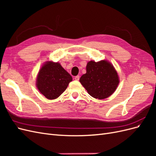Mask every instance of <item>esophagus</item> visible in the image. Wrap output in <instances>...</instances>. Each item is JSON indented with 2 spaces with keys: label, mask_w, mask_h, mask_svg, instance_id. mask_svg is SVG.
<instances>
[{
  "label": "esophagus",
  "mask_w": 156,
  "mask_h": 156,
  "mask_svg": "<svg viewBox=\"0 0 156 156\" xmlns=\"http://www.w3.org/2000/svg\"><path fill=\"white\" fill-rule=\"evenodd\" d=\"M74 79H75V80H76V81H79V75H77V76H75L74 77Z\"/></svg>",
  "instance_id": "esophagus-1"
}]
</instances>
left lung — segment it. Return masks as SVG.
Here are the masks:
<instances>
[{"label": "left lung", "instance_id": "left-lung-1", "mask_svg": "<svg viewBox=\"0 0 156 156\" xmlns=\"http://www.w3.org/2000/svg\"><path fill=\"white\" fill-rule=\"evenodd\" d=\"M79 81L90 95L98 100L110 96L119 83L116 71L106 60L88 62L87 73L82 75Z\"/></svg>", "mask_w": 156, "mask_h": 156}]
</instances>
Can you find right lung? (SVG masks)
Listing matches in <instances>:
<instances>
[{
    "mask_svg": "<svg viewBox=\"0 0 156 156\" xmlns=\"http://www.w3.org/2000/svg\"><path fill=\"white\" fill-rule=\"evenodd\" d=\"M72 77L58 62H48L37 75L36 86L49 100L57 98L67 88Z\"/></svg>",
    "mask_w": 156,
    "mask_h": 156,
    "instance_id": "right-lung-1",
    "label": "right lung"
}]
</instances>
